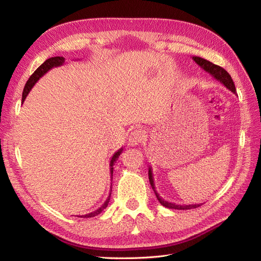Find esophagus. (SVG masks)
I'll return each instance as SVG.
<instances>
[{
  "label": "esophagus",
  "instance_id": "34e87169",
  "mask_svg": "<svg viewBox=\"0 0 261 261\" xmlns=\"http://www.w3.org/2000/svg\"><path fill=\"white\" fill-rule=\"evenodd\" d=\"M144 139H145V130L140 128L135 129L130 133V135L128 137V145L129 146L139 145Z\"/></svg>",
  "mask_w": 261,
  "mask_h": 261
}]
</instances>
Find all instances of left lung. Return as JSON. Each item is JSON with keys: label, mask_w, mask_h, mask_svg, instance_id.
Masks as SVG:
<instances>
[{"label": "left lung", "mask_w": 261, "mask_h": 261, "mask_svg": "<svg viewBox=\"0 0 261 261\" xmlns=\"http://www.w3.org/2000/svg\"><path fill=\"white\" fill-rule=\"evenodd\" d=\"M193 60L198 64L202 69L206 70L208 72L211 76H213V78H216L217 81H219L221 84H223L228 90H231L233 93H236V89H235V85L234 82L232 81V77L230 76L226 70L222 67H220L216 64H213V63L204 60L202 58L199 57H193ZM148 176H149V181H150V185H151L153 192L155 194L156 199L159 200V202L162 204V206L167 207L169 209H177V210H187V209H192V208H198L199 206H201V203H195V204H176V203H173V202H169L167 200L162 199L161 197L159 196V194L156 193L155 191V187H154V181H153V174H152V170L151 168L149 167V171H148Z\"/></svg>", "instance_id": "1"}]
</instances>
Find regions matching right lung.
Instances as JSON below:
<instances>
[{"label":"right lung","mask_w":261,"mask_h":261,"mask_svg":"<svg viewBox=\"0 0 261 261\" xmlns=\"http://www.w3.org/2000/svg\"><path fill=\"white\" fill-rule=\"evenodd\" d=\"M64 62H65V59L63 58V57H54V58L48 59L44 63H42V64L35 70V73L30 76L28 82L26 83L25 88H23V91H22L21 103H23V101H25L26 97L28 96V93L30 92L31 88H33V87L35 86V84H36L39 80H40V78H41L45 73H48L49 70H50L51 68H53V67H57V66L63 65V64H64ZM122 151H123V148H121L120 150H117V151H116V152L113 154V156L111 158V161H110V173H111V179L113 178V177H112V176H113V165H114L115 161L118 159V156H120V154L122 153ZM111 186H112V185H111ZM110 196H111V194L109 195L108 199L105 201V203L102 204V206H101L99 209L94 210V211L91 212V213H88V215H84V216H81V217H83V218H93V217H96V216L100 215V213L108 207V203H109V201H110Z\"/></svg>","instance_id":"1"}]
</instances>
